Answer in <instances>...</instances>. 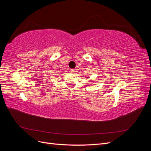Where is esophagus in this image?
Segmentation results:
<instances>
[{
	"label": "esophagus",
	"instance_id": "obj_1",
	"mask_svg": "<svg viewBox=\"0 0 151 151\" xmlns=\"http://www.w3.org/2000/svg\"><path fill=\"white\" fill-rule=\"evenodd\" d=\"M70 71H71V72H72V73H75V72H76V69H71V70H70Z\"/></svg>",
	"mask_w": 151,
	"mask_h": 151
}]
</instances>
